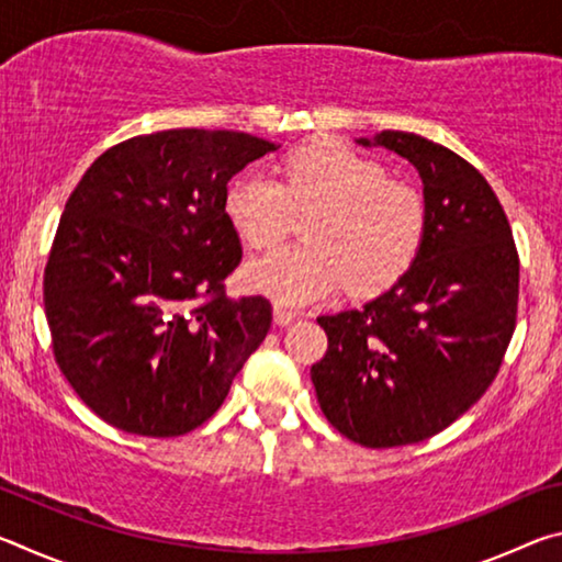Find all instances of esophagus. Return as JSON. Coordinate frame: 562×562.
Wrapping results in <instances>:
<instances>
[{
    "mask_svg": "<svg viewBox=\"0 0 562 562\" xmlns=\"http://www.w3.org/2000/svg\"><path fill=\"white\" fill-rule=\"evenodd\" d=\"M297 317H300L297 310L284 307V304H274V322H278V325H290V322H294Z\"/></svg>",
    "mask_w": 562,
    "mask_h": 562,
    "instance_id": "34e87169",
    "label": "esophagus"
}]
</instances>
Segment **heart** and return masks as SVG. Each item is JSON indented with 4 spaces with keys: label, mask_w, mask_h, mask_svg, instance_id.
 Returning <instances> with one entry per match:
<instances>
[{
    "label": "heart",
    "mask_w": 562,
    "mask_h": 562,
    "mask_svg": "<svg viewBox=\"0 0 562 562\" xmlns=\"http://www.w3.org/2000/svg\"><path fill=\"white\" fill-rule=\"evenodd\" d=\"M310 211V243L252 260L245 268L250 288L292 304L327 300L341 288L374 297L412 270L424 247L422 193L331 136L294 146L278 180L252 170L233 178L223 195L227 223L255 250L282 243L292 215Z\"/></svg>",
    "instance_id": "b5f03b06"
}]
</instances>
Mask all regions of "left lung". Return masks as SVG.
Wrapping results in <instances>:
<instances>
[{
    "mask_svg": "<svg viewBox=\"0 0 562 562\" xmlns=\"http://www.w3.org/2000/svg\"><path fill=\"white\" fill-rule=\"evenodd\" d=\"M374 144L424 180V247L382 297L317 317L329 345L310 374L341 436L392 449L443 431L496 379L516 329L520 260L506 211L469 160L404 131Z\"/></svg>",
    "mask_w": 562,
    "mask_h": 562,
    "instance_id": "8db88e82",
    "label": "left lung"
}]
</instances>
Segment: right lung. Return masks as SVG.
Segmentation results:
<instances>
[{"instance_id":"add662e5","label":"right lung","mask_w":562,"mask_h":562,"mask_svg":"<svg viewBox=\"0 0 562 562\" xmlns=\"http://www.w3.org/2000/svg\"><path fill=\"white\" fill-rule=\"evenodd\" d=\"M272 148L237 131L133 136L93 160L66 201L44 268L52 349L113 429H198L268 337L270 300L225 292L243 245L223 195Z\"/></svg>"}]
</instances>
